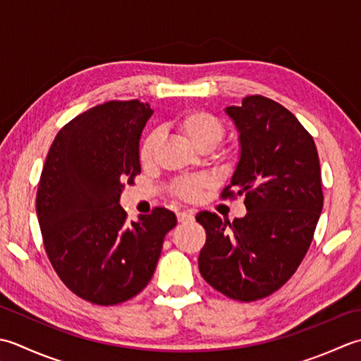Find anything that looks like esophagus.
Listing matches in <instances>:
<instances>
[{"mask_svg":"<svg viewBox=\"0 0 361 361\" xmlns=\"http://www.w3.org/2000/svg\"><path fill=\"white\" fill-rule=\"evenodd\" d=\"M193 212L191 210H185V212H179L178 213V221L179 223H188V221H193Z\"/></svg>","mask_w":361,"mask_h":361,"instance_id":"obj_1","label":"esophagus"}]
</instances>
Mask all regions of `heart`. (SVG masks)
I'll list each match as a JSON object with an SVG mask.
<instances>
[{"label": "heart", "mask_w": 361, "mask_h": 361, "mask_svg": "<svg viewBox=\"0 0 361 361\" xmlns=\"http://www.w3.org/2000/svg\"><path fill=\"white\" fill-rule=\"evenodd\" d=\"M173 126L176 130L187 140V142L196 148L197 151H212L215 146L221 142L224 137V124L223 121L213 114L205 112V110H188L176 116L173 120ZM160 142V132L152 130L145 137L140 146V161L145 166L152 164L154 156H156V149ZM219 159L226 164L232 161V156L229 152H219ZM209 185L207 178H188L174 182L173 193L176 196L182 197L185 201H195L200 197L201 191Z\"/></svg>", "instance_id": "1"}]
</instances>
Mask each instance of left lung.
I'll list each match as a JSON object with an SVG mask.
<instances>
[{
  "label": "left lung",
  "mask_w": 361,
  "mask_h": 361,
  "mask_svg": "<svg viewBox=\"0 0 361 361\" xmlns=\"http://www.w3.org/2000/svg\"><path fill=\"white\" fill-rule=\"evenodd\" d=\"M224 110L240 159L221 197L243 195L247 213L232 223L197 213L207 233L200 273L227 298L251 302L286 283L310 247L324 201L319 157L313 137L273 99L252 94Z\"/></svg>",
  "instance_id": "1"
}]
</instances>
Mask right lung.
<instances>
[{"mask_svg": "<svg viewBox=\"0 0 361 361\" xmlns=\"http://www.w3.org/2000/svg\"><path fill=\"white\" fill-rule=\"evenodd\" d=\"M151 115L138 99L88 109L59 130L43 165L35 210L45 251L61 281L92 304L137 296L178 224L164 207L129 223L120 205L124 183L142 171L140 137Z\"/></svg>", "mask_w": 361, "mask_h": 361, "instance_id": "obj_1", "label": "right lung"}]
</instances>
